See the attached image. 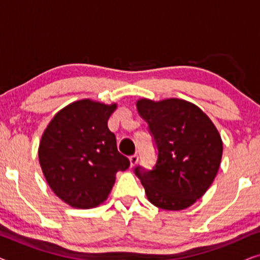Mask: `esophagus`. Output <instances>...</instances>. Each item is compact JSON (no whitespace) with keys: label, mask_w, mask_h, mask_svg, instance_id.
Here are the masks:
<instances>
[{"label":"esophagus","mask_w":260,"mask_h":260,"mask_svg":"<svg viewBox=\"0 0 260 260\" xmlns=\"http://www.w3.org/2000/svg\"><path fill=\"white\" fill-rule=\"evenodd\" d=\"M129 159H130V167H134L138 162V155L137 154L131 155L130 157H129Z\"/></svg>","instance_id":"esophagus-1"}]
</instances>
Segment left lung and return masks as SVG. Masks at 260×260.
Masks as SVG:
<instances>
[{"label": "left lung", "mask_w": 260, "mask_h": 260, "mask_svg": "<svg viewBox=\"0 0 260 260\" xmlns=\"http://www.w3.org/2000/svg\"><path fill=\"white\" fill-rule=\"evenodd\" d=\"M157 150L151 169L135 167L152 205L167 211L189 207L211 186L222 156L221 137L197 105L182 99L137 102Z\"/></svg>", "instance_id": "left-lung-1"}]
</instances>
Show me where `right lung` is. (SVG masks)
I'll return each mask as SVG.
<instances>
[{
    "label": "right lung",
    "mask_w": 260,
    "mask_h": 260,
    "mask_svg": "<svg viewBox=\"0 0 260 260\" xmlns=\"http://www.w3.org/2000/svg\"><path fill=\"white\" fill-rule=\"evenodd\" d=\"M115 110L116 104L74 102L56 113L42 135L39 161L46 181L72 207L98 206L111 191L116 173L129 168L108 127Z\"/></svg>",
    "instance_id": "add662e5"
}]
</instances>
